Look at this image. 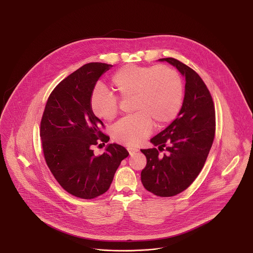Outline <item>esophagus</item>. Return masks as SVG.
Here are the masks:
<instances>
[{"mask_svg":"<svg viewBox=\"0 0 253 253\" xmlns=\"http://www.w3.org/2000/svg\"><path fill=\"white\" fill-rule=\"evenodd\" d=\"M127 150H128V152H129V155H130V156H132V155H134L135 153H137V152H138V149H136V148H132V147H128V148H127Z\"/></svg>","mask_w":253,"mask_h":253,"instance_id":"obj_1","label":"esophagus"}]
</instances>
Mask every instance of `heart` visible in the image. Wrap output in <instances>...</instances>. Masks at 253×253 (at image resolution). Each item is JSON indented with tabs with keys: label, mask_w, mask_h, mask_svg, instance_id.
Segmentation results:
<instances>
[{
	"label": "heart",
	"mask_w": 253,
	"mask_h": 253,
	"mask_svg": "<svg viewBox=\"0 0 253 253\" xmlns=\"http://www.w3.org/2000/svg\"><path fill=\"white\" fill-rule=\"evenodd\" d=\"M113 90L123 98L132 96L134 115L117 122L112 129L114 139L123 144L138 145L152 132L154 121L162 127L180 112L184 84L180 75L165 65H126L111 79ZM90 108L99 120L110 121L118 114L117 96L97 87L90 98Z\"/></svg>",
	"instance_id": "heart-1"
}]
</instances>
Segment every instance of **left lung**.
<instances>
[{"mask_svg":"<svg viewBox=\"0 0 253 253\" xmlns=\"http://www.w3.org/2000/svg\"><path fill=\"white\" fill-rule=\"evenodd\" d=\"M174 66L185 78V96L177 118L151 142L157 148L141 152L147 164L141 171L145 189L157 196L169 197L185 191L204 167L215 133L212 97L199 75L173 58L159 59Z\"/></svg>","mask_w":253,"mask_h":253,"instance_id":"obj_1","label":"left lung"}]
</instances>
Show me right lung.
Instances as JSON below:
<instances>
[{"mask_svg":"<svg viewBox=\"0 0 253 253\" xmlns=\"http://www.w3.org/2000/svg\"><path fill=\"white\" fill-rule=\"evenodd\" d=\"M113 65L90 62L69 75L50 94L41 121L44 159L52 174L67 192L83 199L106 193L121 161L129 156L121 145H107L95 156L93 146L107 143L102 121L90 108L96 82Z\"/></svg>","mask_w":253,"mask_h":253,"instance_id":"obj_1","label":"right lung"}]
</instances>
